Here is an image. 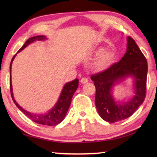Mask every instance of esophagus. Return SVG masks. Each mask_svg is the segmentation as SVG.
Masks as SVG:
<instances>
[{
  "label": "esophagus",
  "mask_w": 157,
  "mask_h": 157,
  "mask_svg": "<svg viewBox=\"0 0 157 157\" xmlns=\"http://www.w3.org/2000/svg\"><path fill=\"white\" fill-rule=\"evenodd\" d=\"M89 82L88 79H87L86 78H82L81 79H80V82L82 84H86L87 83V82Z\"/></svg>",
  "instance_id": "esophagus-1"
}]
</instances>
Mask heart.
Returning a JSON list of instances; mask_svg holds the SVG:
<instances>
[{"mask_svg":"<svg viewBox=\"0 0 157 157\" xmlns=\"http://www.w3.org/2000/svg\"><path fill=\"white\" fill-rule=\"evenodd\" d=\"M103 51V48L96 50V54H100ZM113 59V54L111 52H105L98 57L96 61L93 64V67L96 71H102L109 65Z\"/></svg>","mask_w":157,"mask_h":157,"instance_id":"b5f03b06","label":"heart"}]
</instances>
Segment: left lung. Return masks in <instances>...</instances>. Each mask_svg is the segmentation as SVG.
Listing matches in <instances>:
<instances>
[{
  "instance_id": "8db88e82",
  "label": "left lung",
  "mask_w": 157,
  "mask_h": 157,
  "mask_svg": "<svg viewBox=\"0 0 157 157\" xmlns=\"http://www.w3.org/2000/svg\"><path fill=\"white\" fill-rule=\"evenodd\" d=\"M147 62L136 42L127 37V52L123 58L106 70L92 75L95 91V106L100 116L108 123H116L131 116L145 100ZM127 76L135 78V95L130 101L117 103L111 95L116 82Z\"/></svg>"
}]
</instances>
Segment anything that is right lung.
I'll return each mask as SVG.
<instances>
[{
  "instance_id": "obj_1",
  "label": "right lung",
  "mask_w": 157,
  "mask_h": 157,
  "mask_svg": "<svg viewBox=\"0 0 157 157\" xmlns=\"http://www.w3.org/2000/svg\"><path fill=\"white\" fill-rule=\"evenodd\" d=\"M46 39V36H36L31 37L29 39H28L25 44L21 48L18 50V52L21 51L25 48L30 44V43H33L34 41H40ZM17 54L14 55L12 57L11 63H10V93H11L12 98L13 100V102H14L16 106L19 109L22 111V112L25 114V115L33 121L34 123H36L40 124H44V125H48V126H53L57 125V124H59L62 122L64 117L66 116V114L67 113L68 110V108L70 107L71 100H72L73 95L74 93L76 91L78 87V83L79 80L78 79H75L71 82H68L66 83L63 88L62 89V91L61 93V95L59 98L57 102L54 107L52 109L48 111L46 113L44 114H36V113H31L28 112L24 109H23L21 107L18 105V103L16 102L14 96H13V92H12V80H11V68H12V63L13 60H14V57H16Z\"/></svg>"
}]
</instances>
